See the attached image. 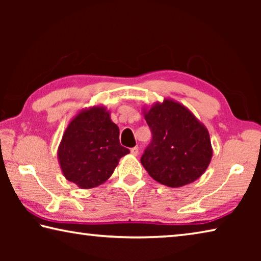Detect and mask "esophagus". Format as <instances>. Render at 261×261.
I'll return each instance as SVG.
<instances>
[{"instance_id":"34e87169","label":"esophagus","mask_w":261,"mask_h":261,"mask_svg":"<svg viewBox=\"0 0 261 261\" xmlns=\"http://www.w3.org/2000/svg\"><path fill=\"white\" fill-rule=\"evenodd\" d=\"M130 152H131V154L132 155H138V152H139V148H138V146H135V147H132L131 149H130Z\"/></svg>"}]
</instances>
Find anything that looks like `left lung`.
<instances>
[{"label":"left lung","mask_w":261,"mask_h":261,"mask_svg":"<svg viewBox=\"0 0 261 261\" xmlns=\"http://www.w3.org/2000/svg\"><path fill=\"white\" fill-rule=\"evenodd\" d=\"M143 114L153 135L140 160L148 175L169 188L199 178L213 155L207 127L173 99L143 108Z\"/></svg>","instance_id":"left-lung-1"}]
</instances>
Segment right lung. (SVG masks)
Returning <instances> with one entry per match:
<instances>
[{
    "label": "right lung",
    "mask_w": 261,
    "mask_h": 261,
    "mask_svg": "<svg viewBox=\"0 0 261 261\" xmlns=\"http://www.w3.org/2000/svg\"><path fill=\"white\" fill-rule=\"evenodd\" d=\"M130 151L120 144V129L105 106L78 112L65 129L57 149L62 173L81 189H92L113 175Z\"/></svg>",
    "instance_id": "right-lung-1"
}]
</instances>
